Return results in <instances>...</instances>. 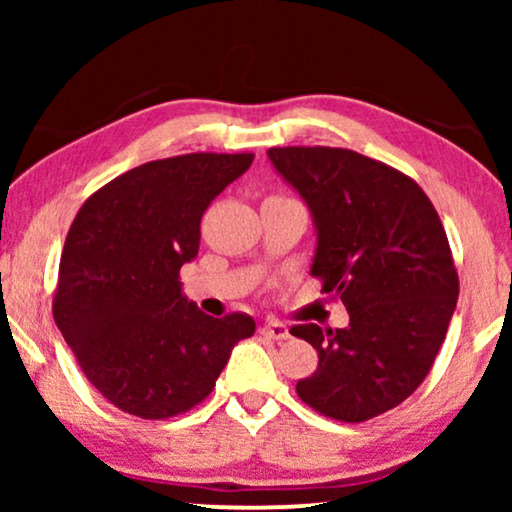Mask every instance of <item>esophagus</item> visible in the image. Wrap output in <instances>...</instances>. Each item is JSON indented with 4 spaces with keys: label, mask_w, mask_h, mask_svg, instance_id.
Masks as SVG:
<instances>
[{
    "label": "esophagus",
    "mask_w": 512,
    "mask_h": 512,
    "mask_svg": "<svg viewBox=\"0 0 512 512\" xmlns=\"http://www.w3.org/2000/svg\"><path fill=\"white\" fill-rule=\"evenodd\" d=\"M261 333L268 335V338H272V340L289 338V328H286V324H282V321H277V319L265 321V324L261 326Z\"/></svg>",
    "instance_id": "esophagus-1"
}]
</instances>
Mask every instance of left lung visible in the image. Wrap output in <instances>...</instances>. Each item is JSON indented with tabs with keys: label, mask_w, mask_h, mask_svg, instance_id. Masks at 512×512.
<instances>
[{
	"label": "left lung",
	"mask_w": 512,
	"mask_h": 512,
	"mask_svg": "<svg viewBox=\"0 0 512 512\" xmlns=\"http://www.w3.org/2000/svg\"><path fill=\"white\" fill-rule=\"evenodd\" d=\"M268 156L312 209V277L349 312L347 328H291L319 354L296 394L319 415L366 422L424 382L447 335L459 275L443 221L415 179L356 151L275 146Z\"/></svg>",
	"instance_id": "left-lung-1"
}]
</instances>
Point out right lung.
I'll use <instances>...</instances> for the list:
<instances>
[{
    "mask_svg": "<svg viewBox=\"0 0 512 512\" xmlns=\"http://www.w3.org/2000/svg\"><path fill=\"white\" fill-rule=\"evenodd\" d=\"M254 153H186L123 172L83 202L60 256L53 319L88 382L118 410L170 419L205 401L256 321L181 296L200 221Z\"/></svg>",
    "mask_w": 512,
    "mask_h": 512,
    "instance_id": "add662e5",
    "label": "right lung"
}]
</instances>
